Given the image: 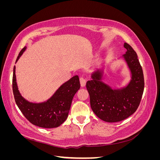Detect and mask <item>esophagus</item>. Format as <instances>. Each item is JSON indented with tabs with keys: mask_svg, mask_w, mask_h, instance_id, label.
I'll return each instance as SVG.
<instances>
[{
	"mask_svg": "<svg viewBox=\"0 0 160 160\" xmlns=\"http://www.w3.org/2000/svg\"><path fill=\"white\" fill-rule=\"evenodd\" d=\"M80 83H81V86L82 88L85 86L86 85V79L84 78V77H81L80 78Z\"/></svg>",
	"mask_w": 160,
	"mask_h": 160,
	"instance_id": "esophagus-1",
	"label": "esophagus"
}]
</instances>
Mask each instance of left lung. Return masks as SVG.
Masks as SVG:
<instances>
[{
    "label": "left lung",
    "mask_w": 160,
    "mask_h": 160,
    "mask_svg": "<svg viewBox=\"0 0 160 160\" xmlns=\"http://www.w3.org/2000/svg\"><path fill=\"white\" fill-rule=\"evenodd\" d=\"M124 47L127 51L121 59L125 62L131 75L126 85L120 88H112L104 83L105 66L95 70L91 74V80L86 83L92 110L106 122H121L134 113L143 93V73L137 53L126 42Z\"/></svg>",
    "instance_id": "obj_1"
}]
</instances>
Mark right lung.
Masks as SVG:
<instances>
[{
	"instance_id": "right-lung-1",
	"label": "right lung",
	"mask_w": 160,
	"mask_h": 160,
	"mask_svg": "<svg viewBox=\"0 0 160 160\" xmlns=\"http://www.w3.org/2000/svg\"><path fill=\"white\" fill-rule=\"evenodd\" d=\"M27 47L21 51L16 62L25 51ZM15 66L13 69L12 91L15 102L24 116L38 127L55 128L60 126L68 117L74 95L80 89L78 75L72 77L59 87L49 99L41 103H32L21 95L18 90L15 75Z\"/></svg>"
}]
</instances>
